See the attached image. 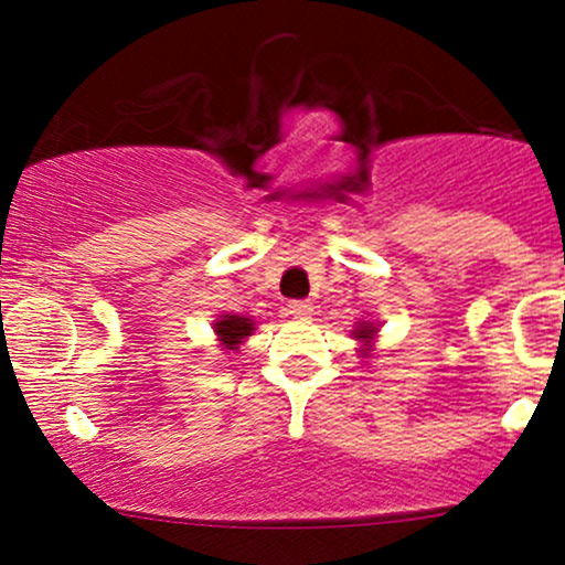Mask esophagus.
I'll list each match as a JSON object with an SVG mask.
<instances>
[{"label": "esophagus", "mask_w": 565, "mask_h": 565, "mask_svg": "<svg viewBox=\"0 0 565 565\" xmlns=\"http://www.w3.org/2000/svg\"><path fill=\"white\" fill-rule=\"evenodd\" d=\"M287 310L295 316V319H308V316L313 313V305H310L308 300H291L287 305Z\"/></svg>", "instance_id": "34e87169"}]
</instances>
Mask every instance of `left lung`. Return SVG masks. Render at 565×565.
Here are the masks:
<instances>
[{
  "instance_id": "1",
  "label": "left lung",
  "mask_w": 565,
  "mask_h": 565,
  "mask_svg": "<svg viewBox=\"0 0 565 565\" xmlns=\"http://www.w3.org/2000/svg\"><path fill=\"white\" fill-rule=\"evenodd\" d=\"M355 337H359V340H372L374 337V327H361V329H355Z\"/></svg>"
}]
</instances>
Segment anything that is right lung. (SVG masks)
Here are the masks:
<instances>
[{
	"instance_id": "obj_1",
	"label": "right lung",
	"mask_w": 565,
	"mask_h": 565,
	"mask_svg": "<svg viewBox=\"0 0 565 565\" xmlns=\"http://www.w3.org/2000/svg\"><path fill=\"white\" fill-rule=\"evenodd\" d=\"M215 332L223 340V345L233 350L244 337L252 334V319H242V316H225L215 323Z\"/></svg>"
}]
</instances>
